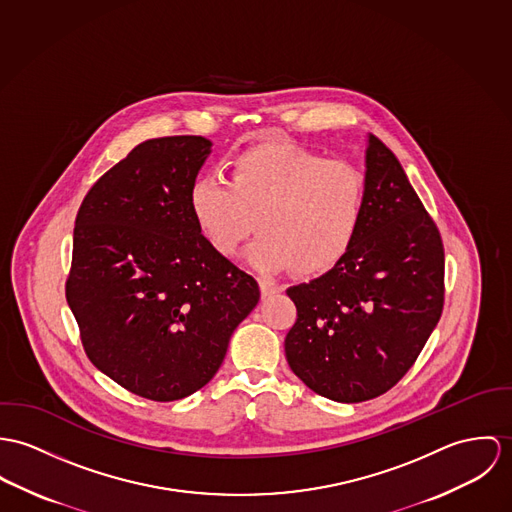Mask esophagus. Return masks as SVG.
Returning <instances> with one entry per match:
<instances>
[{"label": "esophagus", "instance_id": "obj_1", "mask_svg": "<svg viewBox=\"0 0 512 512\" xmlns=\"http://www.w3.org/2000/svg\"><path fill=\"white\" fill-rule=\"evenodd\" d=\"M259 286H261V296L263 298H271V296H275L283 290L281 284L273 283V281H261Z\"/></svg>", "mask_w": 512, "mask_h": 512}]
</instances>
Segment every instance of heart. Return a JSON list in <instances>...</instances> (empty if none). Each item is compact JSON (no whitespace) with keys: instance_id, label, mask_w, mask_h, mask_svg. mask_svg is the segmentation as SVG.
Returning a JSON list of instances; mask_svg holds the SVG:
<instances>
[{"instance_id":"1","label":"heart","mask_w":512,"mask_h":512,"mask_svg":"<svg viewBox=\"0 0 512 512\" xmlns=\"http://www.w3.org/2000/svg\"><path fill=\"white\" fill-rule=\"evenodd\" d=\"M190 214L222 257H235L255 228L249 263L261 273L296 267L314 277L332 271L353 247L363 222L365 176L292 143H263L237 153L228 180L196 178Z\"/></svg>"}]
</instances>
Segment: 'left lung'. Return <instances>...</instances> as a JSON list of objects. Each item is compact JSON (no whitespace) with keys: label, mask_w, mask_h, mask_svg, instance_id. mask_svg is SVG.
Listing matches in <instances>:
<instances>
[{"label":"left lung","mask_w":512,"mask_h":512,"mask_svg":"<svg viewBox=\"0 0 512 512\" xmlns=\"http://www.w3.org/2000/svg\"><path fill=\"white\" fill-rule=\"evenodd\" d=\"M296 322L284 353L314 393L363 402L414 365L444 308V245L393 151H365V210L349 253L326 275L286 290Z\"/></svg>","instance_id":"left-lung-1"}]
</instances>
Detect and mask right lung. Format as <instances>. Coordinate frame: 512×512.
<instances>
[{
	"label": "right lung",
	"mask_w": 512,
	"mask_h": 512,
	"mask_svg": "<svg viewBox=\"0 0 512 512\" xmlns=\"http://www.w3.org/2000/svg\"><path fill=\"white\" fill-rule=\"evenodd\" d=\"M212 141L149 139L86 194L66 300L88 359L133 395L171 402L218 373L259 284L210 247L188 192Z\"/></svg>",
	"instance_id": "add662e5"
}]
</instances>
